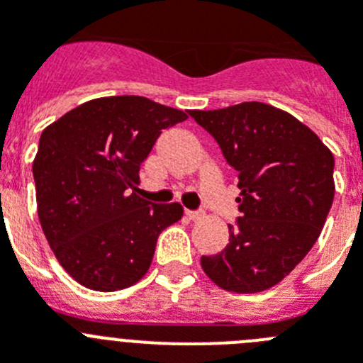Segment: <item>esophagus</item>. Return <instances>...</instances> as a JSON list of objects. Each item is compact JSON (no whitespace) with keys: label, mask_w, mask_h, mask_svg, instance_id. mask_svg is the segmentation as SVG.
Here are the masks:
<instances>
[{"label":"esophagus","mask_w":363,"mask_h":363,"mask_svg":"<svg viewBox=\"0 0 363 363\" xmlns=\"http://www.w3.org/2000/svg\"><path fill=\"white\" fill-rule=\"evenodd\" d=\"M185 216L189 218V220H198V218H201V211H185Z\"/></svg>","instance_id":"1"}]
</instances>
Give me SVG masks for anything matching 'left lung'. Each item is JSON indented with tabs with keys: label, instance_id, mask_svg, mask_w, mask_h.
Masks as SVG:
<instances>
[{
	"label": "left lung",
	"instance_id": "obj_1",
	"mask_svg": "<svg viewBox=\"0 0 363 363\" xmlns=\"http://www.w3.org/2000/svg\"><path fill=\"white\" fill-rule=\"evenodd\" d=\"M238 179L240 216L221 252L201 256L221 289L249 294L284 280L318 240L335 198V158L316 134L259 101L189 111Z\"/></svg>",
	"mask_w": 363,
	"mask_h": 363
}]
</instances>
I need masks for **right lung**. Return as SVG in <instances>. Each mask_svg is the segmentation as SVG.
Here are the masks:
<instances>
[{
	"instance_id": "obj_1",
	"label": "right lung",
	"mask_w": 363,
	"mask_h": 363,
	"mask_svg": "<svg viewBox=\"0 0 363 363\" xmlns=\"http://www.w3.org/2000/svg\"><path fill=\"white\" fill-rule=\"evenodd\" d=\"M187 114L142 96L91 99L41 133L32 174L38 216L57 262L94 291H118L143 278L179 203L136 194L140 167L162 130Z\"/></svg>"
}]
</instances>
